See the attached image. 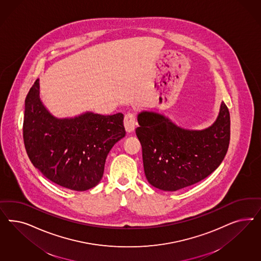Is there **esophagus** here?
I'll return each instance as SVG.
<instances>
[{"mask_svg": "<svg viewBox=\"0 0 261 261\" xmlns=\"http://www.w3.org/2000/svg\"><path fill=\"white\" fill-rule=\"evenodd\" d=\"M124 127L125 130L128 133H131L135 130L136 127V118H135L134 114L132 113H128L124 117Z\"/></svg>", "mask_w": 261, "mask_h": 261, "instance_id": "1", "label": "esophagus"}]
</instances>
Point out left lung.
<instances>
[{
    "label": "left lung",
    "mask_w": 261,
    "mask_h": 261,
    "mask_svg": "<svg viewBox=\"0 0 261 261\" xmlns=\"http://www.w3.org/2000/svg\"><path fill=\"white\" fill-rule=\"evenodd\" d=\"M138 122L145 177L159 190L176 191L202 181L220 166L229 148V112L223 101L216 120L202 130L178 126L150 111L139 113Z\"/></svg>",
    "instance_id": "left-lung-1"
}]
</instances>
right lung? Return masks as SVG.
Listing matches in <instances>:
<instances>
[{"instance_id":"obj_1","label":"right lung","mask_w":261,"mask_h":261,"mask_svg":"<svg viewBox=\"0 0 261 261\" xmlns=\"http://www.w3.org/2000/svg\"><path fill=\"white\" fill-rule=\"evenodd\" d=\"M124 136L121 113L53 116L40 99L39 79L25 97L23 137L28 156L49 181L66 189L84 191L100 182L108 153Z\"/></svg>"}]
</instances>
